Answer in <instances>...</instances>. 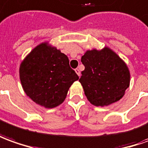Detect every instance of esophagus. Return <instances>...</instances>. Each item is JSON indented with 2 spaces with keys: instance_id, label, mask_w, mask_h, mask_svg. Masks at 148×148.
Instances as JSON below:
<instances>
[{
  "instance_id": "obj_1",
  "label": "esophagus",
  "mask_w": 148,
  "mask_h": 148,
  "mask_svg": "<svg viewBox=\"0 0 148 148\" xmlns=\"http://www.w3.org/2000/svg\"><path fill=\"white\" fill-rule=\"evenodd\" d=\"M75 72H76V74H77L78 76H80V69H79V68H76V69H75Z\"/></svg>"
}]
</instances>
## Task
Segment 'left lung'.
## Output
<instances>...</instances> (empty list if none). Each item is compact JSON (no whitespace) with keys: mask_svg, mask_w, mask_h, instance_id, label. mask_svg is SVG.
Segmentation results:
<instances>
[{"mask_svg":"<svg viewBox=\"0 0 148 148\" xmlns=\"http://www.w3.org/2000/svg\"><path fill=\"white\" fill-rule=\"evenodd\" d=\"M84 70L79 81L89 102L106 106L118 101L130 85L127 64L109 47L87 51L81 57Z\"/></svg>","mask_w":148,"mask_h":148,"instance_id":"1","label":"left lung"}]
</instances>
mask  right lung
<instances>
[{"instance_id": "add662e5", "label": "right lung", "mask_w": 148, "mask_h": 148, "mask_svg": "<svg viewBox=\"0 0 148 148\" xmlns=\"http://www.w3.org/2000/svg\"><path fill=\"white\" fill-rule=\"evenodd\" d=\"M19 75L23 90L35 103L47 109L64 102L70 86L79 79L69 60L48 42H42L21 63Z\"/></svg>"}]
</instances>
